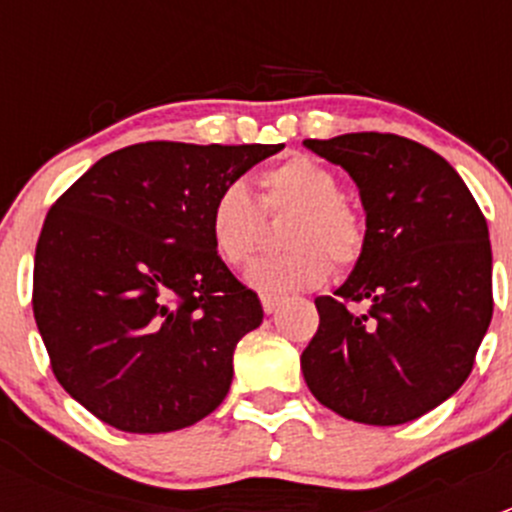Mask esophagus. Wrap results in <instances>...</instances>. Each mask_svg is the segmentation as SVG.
Instances as JSON below:
<instances>
[{
    "mask_svg": "<svg viewBox=\"0 0 512 512\" xmlns=\"http://www.w3.org/2000/svg\"><path fill=\"white\" fill-rule=\"evenodd\" d=\"M280 302H282V297H277V294H262V309H265L267 314L277 312Z\"/></svg>",
    "mask_w": 512,
    "mask_h": 512,
    "instance_id": "1",
    "label": "esophagus"
}]
</instances>
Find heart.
<instances>
[{"label": "heart", "mask_w": 512, "mask_h": 512, "mask_svg": "<svg viewBox=\"0 0 512 512\" xmlns=\"http://www.w3.org/2000/svg\"><path fill=\"white\" fill-rule=\"evenodd\" d=\"M262 208L294 210L285 227L287 252L257 260L247 270V285L262 294H287L322 285L332 272L349 270L361 260L366 247V225L361 215L342 198L339 175L322 160L289 156L272 165L260 178ZM208 230L213 250L225 265L250 262L260 245L262 213L242 180L223 185L210 205Z\"/></svg>", "instance_id": "heart-1"}]
</instances>
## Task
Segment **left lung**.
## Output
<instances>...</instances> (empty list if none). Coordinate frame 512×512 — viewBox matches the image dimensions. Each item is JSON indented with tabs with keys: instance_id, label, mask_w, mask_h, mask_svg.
I'll list each match as a JSON object with an SVG mask.
<instances>
[{
	"instance_id": "left-lung-1",
	"label": "left lung",
	"mask_w": 512,
	"mask_h": 512,
	"mask_svg": "<svg viewBox=\"0 0 512 512\" xmlns=\"http://www.w3.org/2000/svg\"><path fill=\"white\" fill-rule=\"evenodd\" d=\"M304 146L359 188L366 247L334 297L302 374L319 404L349 421L399 426L451 399L493 317L488 223L453 165L394 133H344ZM349 301L370 312L354 315Z\"/></svg>"
}]
</instances>
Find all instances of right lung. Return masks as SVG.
Returning a JSON list of instances; mask_svg holds the SVG:
<instances>
[{
    "instance_id": "right-lung-1",
    "label": "right lung",
    "mask_w": 512,
    "mask_h": 512,
    "mask_svg": "<svg viewBox=\"0 0 512 512\" xmlns=\"http://www.w3.org/2000/svg\"><path fill=\"white\" fill-rule=\"evenodd\" d=\"M282 148L136 143L91 165L49 210L36 327L56 381L103 423L168 433L223 404L262 304L215 255L210 205Z\"/></svg>"
}]
</instances>
